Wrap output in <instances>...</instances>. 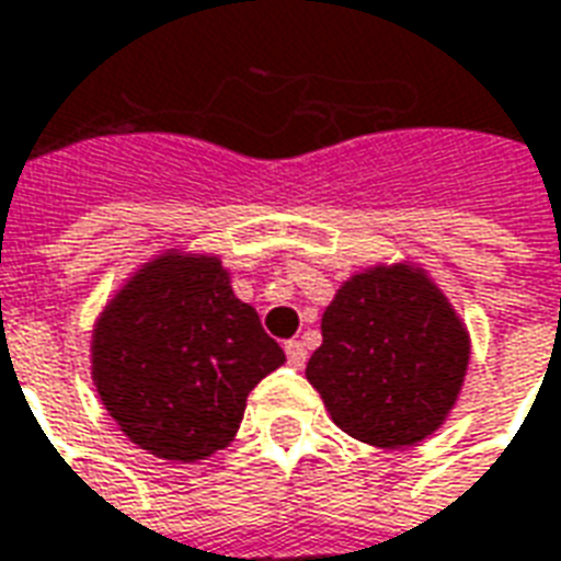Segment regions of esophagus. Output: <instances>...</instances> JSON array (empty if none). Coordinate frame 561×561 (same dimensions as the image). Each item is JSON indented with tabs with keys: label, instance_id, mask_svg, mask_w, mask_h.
Here are the masks:
<instances>
[{
	"label": "esophagus",
	"instance_id": "34e87169",
	"mask_svg": "<svg viewBox=\"0 0 561 561\" xmlns=\"http://www.w3.org/2000/svg\"><path fill=\"white\" fill-rule=\"evenodd\" d=\"M286 350V358H289V365L296 367H305V362H308V350H305V343L301 341H286L284 343Z\"/></svg>",
	"mask_w": 561,
	"mask_h": 561
}]
</instances>
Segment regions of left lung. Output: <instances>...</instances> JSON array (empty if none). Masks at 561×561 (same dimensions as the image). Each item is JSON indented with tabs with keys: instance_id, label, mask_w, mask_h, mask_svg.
<instances>
[{
	"instance_id": "left-lung-1",
	"label": "left lung",
	"mask_w": 561,
	"mask_h": 561,
	"mask_svg": "<svg viewBox=\"0 0 561 561\" xmlns=\"http://www.w3.org/2000/svg\"><path fill=\"white\" fill-rule=\"evenodd\" d=\"M469 350L466 322L424 268L370 265L331 298L305 376L343 433L410 448L454 410Z\"/></svg>"
}]
</instances>
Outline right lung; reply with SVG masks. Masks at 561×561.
Listing matches in <instances>:
<instances>
[{"instance_id": "add662e5", "label": "right lung", "mask_w": 561, "mask_h": 561, "mask_svg": "<svg viewBox=\"0 0 561 561\" xmlns=\"http://www.w3.org/2000/svg\"><path fill=\"white\" fill-rule=\"evenodd\" d=\"M284 362L211 253H158L92 329V382L104 410L130 443L175 463L227 448L248 394Z\"/></svg>"}]
</instances>
